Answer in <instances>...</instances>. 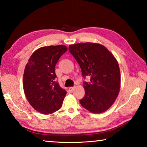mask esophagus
I'll return each instance as SVG.
<instances>
[{"instance_id": "1", "label": "esophagus", "mask_w": 147, "mask_h": 147, "mask_svg": "<svg viewBox=\"0 0 147 147\" xmlns=\"http://www.w3.org/2000/svg\"><path fill=\"white\" fill-rule=\"evenodd\" d=\"M74 87H70V88H69V91H72L74 89Z\"/></svg>"}]
</instances>
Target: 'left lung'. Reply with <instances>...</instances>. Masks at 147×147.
Wrapping results in <instances>:
<instances>
[{
  "instance_id": "8db88e82",
  "label": "left lung",
  "mask_w": 147,
  "mask_h": 147,
  "mask_svg": "<svg viewBox=\"0 0 147 147\" xmlns=\"http://www.w3.org/2000/svg\"><path fill=\"white\" fill-rule=\"evenodd\" d=\"M80 67L85 96L80 100L84 108L94 113L104 112L115 102L120 89L121 74L117 61L100 44L80 43L69 47Z\"/></svg>"
}]
</instances>
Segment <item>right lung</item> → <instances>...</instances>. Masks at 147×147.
<instances>
[{"mask_svg": "<svg viewBox=\"0 0 147 147\" xmlns=\"http://www.w3.org/2000/svg\"><path fill=\"white\" fill-rule=\"evenodd\" d=\"M67 51L65 45L44 47L32 54L23 76V88L30 104L39 113H53L61 108L67 93L56 81L55 66Z\"/></svg>", "mask_w": 147, "mask_h": 147, "instance_id": "add662e5", "label": "right lung"}]
</instances>
